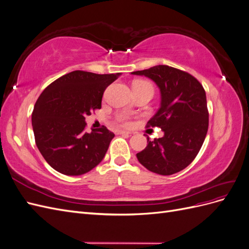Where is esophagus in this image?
Returning <instances> with one entry per match:
<instances>
[{"label":"esophagus","mask_w":249,"mask_h":249,"mask_svg":"<svg viewBox=\"0 0 249 249\" xmlns=\"http://www.w3.org/2000/svg\"><path fill=\"white\" fill-rule=\"evenodd\" d=\"M115 134H117V135H131L130 132H125V131H122V130H116Z\"/></svg>","instance_id":"obj_1"}]
</instances>
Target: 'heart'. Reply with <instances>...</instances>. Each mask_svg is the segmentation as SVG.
Listing matches in <instances>:
<instances>
[{
    "mask_svg": "<svg viewBox=\"0 0 249 249\" xmlns=\"http://www.w3.org/2000/svg\"><path fill=\"white\" fill-rule=\"evenodd\" d=\"M137 83H145V82H137ZM146 84H148V83H146ZM119 122L122 123V124H129V123H127L126 118H125V117H124V116L119 117Z\"/></svg>",
    "mask_w": 249,
    "mask_h": 249,
    "instance_id": "heart-1",
    "label": "heart"
}]
</instances>
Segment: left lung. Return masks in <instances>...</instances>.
Returning <instances> with one entry per match:
<instances>
[{"instance_id":"8db88e82","label":"left lung","mask_w":249,"mask_h":249,"mask_svg":"<svg viewBox=\"0 0 249 249\" xmlns=\"http://www.w3.org/2000/svg\"><path fill=\"white\" fill-rule=\"evenodd\" d=\"M155 82L160 90V107L148 120L163 137L150 141L137 159L149 171L170 176L186 168L198 154L209 125L206 91L188 72L168 65L133 71Z\"/></svg>"}]
</instances>
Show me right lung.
Segmentation results:
<instances>
[{
    "label": "right lung",
    "mask_w": 249,
    "mask_h": 249,
    "mask_svg": "<svg viewBox=\"0 0 249 249\" xmlns=\"http://www.w3.org/2000/svg\"><path fill=\"white\" fill-rule=\"evenodd\" d=\"M120 74L74 71L43 90L34 106L32 126L36 145L51 167L65 176H81L103 161L114 134L106 126L85 132V116L102 108L104 91Z\"/></svg>",
    "instance_id": "add662e5"
}]
</instances>
